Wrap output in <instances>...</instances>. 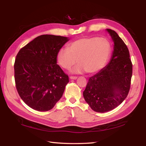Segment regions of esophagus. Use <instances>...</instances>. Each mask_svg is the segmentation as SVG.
Here are the masks:
<instances>
[{"mask_svg":"<svg viewBox=\"0 0 146 146\" xmlns=\"http://www.w3.org/2000/svg\"><path fill=\"white\" fill-rule=\"evenodd\" d=\"M70 78L71 79V80H76L77 78L76 76H71L70 77Z\"/></svg>","mask_w":146,"mask_h":146,"instance_id":"1","label":"esophagus"}]
</instances>
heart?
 I'll list each match as a JSON object with an SVG mask.
<instances>
[{
  "mask_svg": "<svg viewBox=\"0 0 146 146\" xmlns=\"http://www.w3.org/2000/svg\"><path fill=\"white\" fill-rule=\"evenodd\" d=\"M110 51V44L107 39L84 37L73 41L68 49H60L57 54V61L62 68L69 70L78 60L79 64L74 72L86 71L89 73H94L104 67Z\"/></svg>",
  "mask_w": 146,
  "mask_h": 146,
  "instance_id": "obj_1",
  "label": "heart"
}]
</instances>
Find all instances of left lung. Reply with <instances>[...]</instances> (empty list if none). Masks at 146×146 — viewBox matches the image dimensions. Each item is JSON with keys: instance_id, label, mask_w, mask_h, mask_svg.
Listing matches in <instances>:
<instances>
[{"instance_id": "8db88e82", "label": "left lung", "mask_w": 146, "mask_h": 146, "mask_svg": "<svg viewBox=\"0 0 146 146\" xmlns=\"http://www.w3.org/2000/svg\"><path fill=\"white\" fill-rule=\"evenodd\" d=\"M114 42L112 56L106 66L90 78L83 97L93 110L104 113L125 100L131 88L132 63L127 46L113 30L107 29Z\"/></svg>"}]
</instances>
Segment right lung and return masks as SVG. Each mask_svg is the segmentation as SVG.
I'll list each match as a JSON object with an SVG mask.
<instances>
[{
	"mask_svg": "<svg viewBox=\"0 0 146 146\" xmlns=\"http://www.w3.org/2000/svg\"><path fill=\"white\" fill-rule=\"evenodd\" d=\"M66 37L44 35L22 48L14 65L17 91L33 109L44 111L60 100L69 77L57 64V54Z\"/></svg>",
	"mask_w": 146,
	"mask_h": 146,
	"instance_id": "obj_1",
	"label": "right lung"
}]
</instances>
